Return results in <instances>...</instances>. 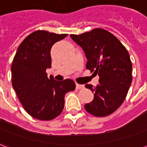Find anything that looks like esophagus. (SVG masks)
<instances>
[{"instance_id": "1", "label": "esophagus", "mask_w": 147, "mask_h": 147, "mask_svg": "<svg viewBox=\"0 0 147 147\" xmlns=\"http://www.w3.org/2000/svg\"><path fill=\"white\" fill-rule=\"evenodd\" d=\"M83 88H84V86H83V85H82V84H78V83H76V89L80 90V89H83Z\"/></svg>"}]
</instances>
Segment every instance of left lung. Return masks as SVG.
<instances>
[{"mask_svg":"<svg viewBox=\"0 0 147 147\" xmlns=\"http://www.w3.org/2000/svg\"><path fill=\"white\" fill-rule=\"evenodd\" d=\"M70 36L85 53L86 68L99 76L96 87L85 85L94 93V100L84 108L95 117L110 115L122 105L132 81L128 52L113 34L102 28Z\"/></svg>","mask_w":147,"mask_h":147,"instance_id":"left-lung-1","label":"left lung"}]
</instances>
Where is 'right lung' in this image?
Listing matches in <instances>:
<instances>
[{
    "instance_id": "1",
    "label": "right lung",
    "mask_w": 147,
    "mask_h": 147,
    "mask_svg": "<svg viewBox=\"0 0 147 147\" xmlns=\"http://www.w3.org/2000/svg\"><path fill=\"white\" fill-rule=\"evenodd\" d=\"M67 35L36 30L21 42L12 61V86L26 112L38 120L58 117L64 109L65 94L76 89L73 80L60 82L46 73L51 67L52 46Z\"/></svg>"
}]
</instances>
